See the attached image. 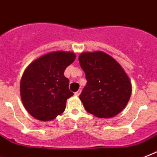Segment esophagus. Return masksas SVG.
Returning <instances> with one entry per match:
<instances>
[{
	"mask_svg": "<svg viewBox=\"0 0 157 157\" xmlns=\"http://www.w3.org/2000/svg\"><path fill=\"white\" fill-rule=\"evenodd\" d=\"M80 93H81V90H78V91H77L76 92H75V95L78 97V96L80 95Z\"/></svg>",
	"mask_w": 157,
	"mask_h": 157,
	"instance_id": "1",
	"label": "esophagus"
}]
</instances>
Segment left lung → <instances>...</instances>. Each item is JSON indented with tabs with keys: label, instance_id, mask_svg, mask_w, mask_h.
I'll return each mask as SVG.
<instances>
[{
	"label": "left lung",
	"instance_id": "obj_1",
	"mask_svg": "<svg viewBox=\"0 0 157 157\" xmlns=\"http://www.w3.org/2000/svg\"><path fill=\"white\" fill-rule=\"evenodd\" d=\"M87 84L79 98L87 112L98 118L114 117L128 104L132 84L122 66L103 52H82L78 56Z\"/></svg>",
	"mask_w": 157,
	"mask_h": 157
}]
</instances>
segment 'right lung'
I'll return each mask as SVG.
<instances>
[{
	"label": "right lung",
	"instance_id": "right-lung-1",
	"mask_svg": "<svg viewBox=\"0 0 157 157\" xmlns=\"http://www.w3.org/2000/svg\"><path fill=\"white\" fill-rule=\"evenodd\" d=\"M75 58L71 52H49L25 69L20 81V97L33 117L51 121L65 111L66 101L74 93L69 89V79L64 72Z\"/></svg>",
	"mask_w": 157,
	"mask_h": 157
}]
</instances>
